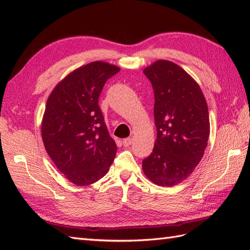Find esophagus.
<instances>
[{"label":"esophagus","instance_id":"1","mask_svg":"<svg viewBox=\"0 0 250 250\" xmlns=\"http://www.w3.org/2000/svg\"><path fill=\"white\" fill-rule=\"evenodd\" d=\"M132 142H133V140H132L131 137H128V139H125L122 141V144H124L125 147H129L132 144Z\"/></svg>","mask_w":250,"mask_h":250}]
</instances>
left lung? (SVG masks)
<instances>
[{
    "label": "left lung",
    "mask_w": 250,
    "mask_h": 250,
    "mask_svg": "<svg viewBox=\"0 0 250 250\" xmlns=\"http://www.w3.org/2000/svg\"><path fill=\"white\" fill-rule=\"evenodd\" d=\"M144 74L155 93L157 140L143 171L153 184L171 187L188 178L204 155L208 108L199 84L175 63L158 60Z\"/></svg>",
    "instance_id": "8db88e82"
}]
</instances>
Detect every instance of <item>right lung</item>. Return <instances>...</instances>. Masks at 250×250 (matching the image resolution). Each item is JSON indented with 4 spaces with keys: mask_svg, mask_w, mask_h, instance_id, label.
Wrapping results in <instances>:
<instances>
[{
    "mask_svg": "<svg viewBox=\"0 0 250 250\" xmlns=\"http://www.w3.org/2000/svg\"><path fill=\"white\" fill-rule=\"evenodd\" d=\"M120 68L95 61L62 79L52 90L42 121L45 149L58 169L77 186L91 185L105 176L116 156L99 106L108 78Z\"/></svg>",
    "mask_w": 250,
    "mask_h": 250,
    "instance_id": "right-lung-1",
    "label": "right lung"
}]
</instances>
